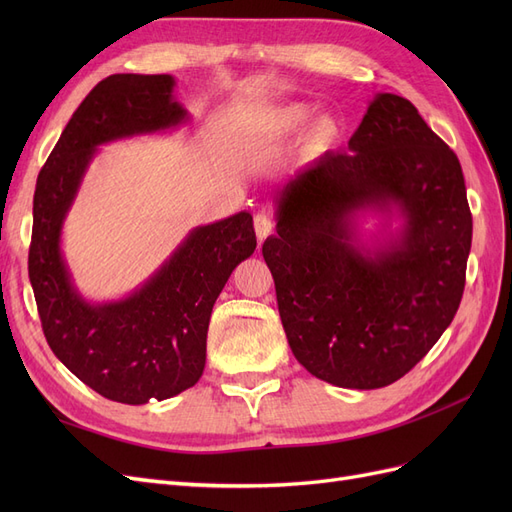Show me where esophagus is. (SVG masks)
<instances>
[{"instance_id": "34e87169", "label": "esophagus", "mask_w": 512, "mask_h": 512, "mask_svg": "<svg viewBox=\"0 0 512 512\" xmlns=\"http://www.w3.org/2000/svg\"><path fill=\"white\" fill-rule=\"evenodd\" d=\"M254 230H256L258 241H260V243L265 241V239L271 235V232H273V222H271L269 215L258 213L256 218H254Z\"/></svg>"}]
</instances>
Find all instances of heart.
<instances>
[{
    "instance_id": "obj_1",
    "label": "heart",
    "mask_w": 512,
    "mask_h": 512,
    "mask_svg": "<svg viewBox=\"0 0 512 512\" xmlns=\"http://www.w3.org/2000/svg\"><path fill=\"white\" fill-rule=\"evenodd\" d=\"M314 108L303 102H294V104H286L282 108L273 111L267 121H265V132L271 138H288L292 134L301 132L307 121L312 119ZM339 136H342V128H339L337 119L324 115L318 117L316 121L309 123V128L303 132L301 136V149L307 156H322V153L331 151Z\"/></svg>"
}]
</instances>
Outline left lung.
Wrapping results in <instances>:
<instances>
[{
  "label": "left lung",
  "mask_w": 512,
  "mask_h": 512,
  "mask_svg": "<svg viewBox=\"0 0 512 512\" xmlns=\"http://www.w3.org/2000/svg\"><path fill=\"white\" fill-rule=\"evenodd\" d=\"M273 203L262 256L294 359L342 389L406 376L466 286L472 213L453 149L410 100L376 94L348 153L303 166ZM369 217L379 230L365 240Z\"/></svg>",
  "instance_id": "1"
}]
</instances>
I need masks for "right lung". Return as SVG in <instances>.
<instances>
[{
  "mask_svg": "<svg viewBox=\"0 0 512 512\" xmlns=\"http://www.w3.org/2000/svg\"><path fill=\"white\" fill-rule=\"evenodd\" d=\"M175 85L170 74L100 81L61 132L34 194L29 282L46 342L89 389L130 406L175 397L200 380L213 303L256 250L252 215L239 211L192 228L126 297L89 301L72 280L61 235L89 164L102 145L185 126L190 113Z\"/></svg>",
  "mask_w": 512,
  "mask_h": 512,
  "instance_id": "add662e5",
  "label": "right lung"
}]
</instances>
